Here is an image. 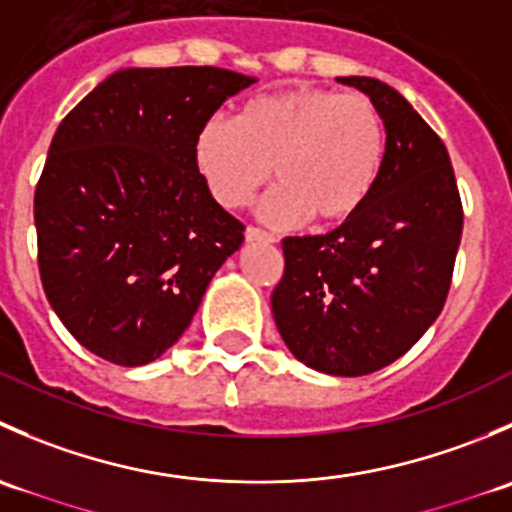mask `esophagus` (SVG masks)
Instances as JSON below:
<instances>
[{
    "instance_id": "34e87169",
    "label": "esophagus",
    "mask_w": 512,
    "mask_h": 512,
    "mask_svg": "<svg viewBox=\"0 0 512 512\" xmlns=\"http://www.w3.org/2000/svg\"><path fill=\"white\" fill-rule=\"evenodd\" d=\"M245 237H247V242H267V245H270V242H275V237H272L270 232L260 230V227H252V225L245 230Z\"/></svg>"
}]
</instances>
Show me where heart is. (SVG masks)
I'll use <instances>...</instances> for the list:
<instances>
[{
  "label": "heart",
  "instance_id": "obj_1",
  "mask_svg": "<svg viewBox=\"0 0 512 512\" xmlns=\"http://www.w3.org/2000/svg\"><path fill=\"white\" fill-rule=\"evenodd\" d=\"M386 133L374 103L361 94L289 89L257 96L237 123L210 118L193 143V160L223 208H242L270 180L260 215L272 225L309 218L339 223L374 190L384 165Z\"/></svg>",
  "mask_w": 512,
  "mask_h": 512
}]
</instances>
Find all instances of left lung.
<instances>
[{"mask_svg":"<svg viewBox=\"0 0 512 512\" xmlns=\"http://www.w3.org/2000/svg\"><path fill=\"white\" fill-rule=\"evenodd\" d=\"M386 128L384 165L366 203L327 235L285 237L272 314L309 369L364 376L409 352L451 287L463 205L446 146L384 81L342 76Z\"/></svg>","mask_w":512,"mask_h":512,"instance_id":"8db88e82","label":"left lung"}]
</instances>
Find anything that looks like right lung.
<instances>
[{
    "instance_id": "obj_1",
    "label": "right lung",
    "mask_w": 512,
    "mask_h": 512,
    "mask_svg": "<svg viewBox=\"0 0 512 512\" xmlns=\"http://www.w3.org/2000/svg\"><path fill=\"white\" fill-rule=\"evenodd\" d=\"M252 76L218 66L123 69L54 133L34 193L39 275L76 342L118 366L173 347L245 225L193 160L200 126Z\"/></svg>"
}]
</instances>
